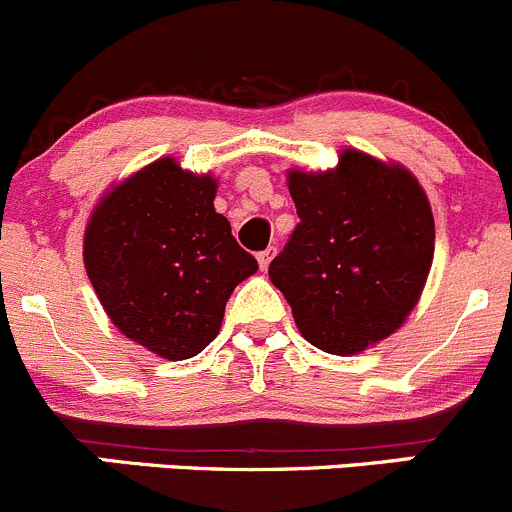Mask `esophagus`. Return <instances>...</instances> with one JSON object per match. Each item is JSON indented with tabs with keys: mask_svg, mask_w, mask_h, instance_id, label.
<instances>
[{
	"mask_svg": "<svg viewBox=\"0 0 512 512\" xmlns=\"http://www.w3.org/2000/svg\"><path fill=\"white\" fill-rule=\"evenodd\" d=\"M273 256H276V249H273V246H268L266 251H261V254H258V266H261V271H266L268 263L273 261Z\"/></svg>",
	"mask_w": 512,
	"mask_h": 512,
	"instance_id": "esophagus-1",
	"label": "esophagus"
}]
</instances>
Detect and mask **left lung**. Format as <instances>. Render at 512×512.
<instances>
[{"mask_svg": "<svg viewBox=\"0 0 512 512\" xmlns=\"http://www.w3.org/2000/svg\"><path fill=\"white\" fill-rule=\"evenodd\" d=\"M298 226L268 266L301 336L336 356L403 326L433 263L435 224L416 176L346 149L336 169L288 171Z\"/></svg>", "mask_w": 512, "mask_h": 512, "instance_id": "1", "label": "left lung"}]
</instances>
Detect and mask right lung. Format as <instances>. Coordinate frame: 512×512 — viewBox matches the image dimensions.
I'll use <instances>...</instances> for the list:
<instances>
[{
	"instance_id": "1",
	"label": "right lung",
	"mask_w": 512,
	"mask_h": 512,
	"mask_svg": "<svg viewBox=\"0 0 512 512\" xmlns=\"http://www.w3.org/2000/svg\"><path fill=\"white\" fill-rule=\"evenodd\" d=\"M214 199V176L164 156L106 191L86 224V276L106 316L169 361L219 336L231 291L258 271Z\"/></svg>"
}]
</instances>
